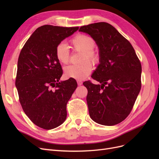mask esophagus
I'll return each mask as SVG.
<instances>
[{"mask_svg": "<svg viewBox=\"0 0 159 159\" xmlns=\"http://www.w3.org/2000/svg\"><path fill=\"white\" fill-rule=\"evenodd\" d=\"M77 83H78V85H81V84H82V81H80V80H78V81H77Z\"/></svg>", "mask_w": 159, "mask_h": 159, "instance_id": "1", "label": "esophagus"}]
</instances>
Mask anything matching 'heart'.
<instances>
[{
    "label": "heart",
    "mask_w": 159,
    "mask_h": 159,
    "mask_svg": "<svg viewBox=\"0 0 159 159\" xmlns=\"http://www.w3.org/2000/svg\"><path fill=\"white\" fill-rule=\"evenodd\" d=\"M71 44L75 51L81 52L80 61L82 63L78 65H69L64 68L65 75L68 78L82 80L90 74L92 71V65L88 60L94 64L99 63L100 56L98 52L93 49L95 42L93 38L85 34H79L71 40ZM56 59L61 64H66L70 60L69 48L66 43L60 42L56 48Z\"/></svg>",
    "instance_id": "b5f03b06"
}]
</instances>
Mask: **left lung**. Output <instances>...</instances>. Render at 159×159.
I'll return each mask as SVG.
<instances>
[{"instance_id":"1","label":"left lung","mask_w":159,"mask_h":159,"mask_svg":"<svg viewBox=\"0 0 159 159\" xmlns=\"http://www.w3.org/2000/svg\"><path fill=\"white\" fill-rule=\"evenodd\" d=\"M79 31L92 37L99 50L100 64L91 78L101 85L83 84L89 116L103 125H115L127 118L140 92L141 61L131 43L107 22L81 26Z\"/></svg>"}]
</instances>
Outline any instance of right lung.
<instances>
[{
    "label": "right lung",
    "instance_id": "add662e5",
    "mask_svg": "<svg viewBox=\"0 0 159 159\" xmlns=\"http://www.w3.org/2000/svg\"><path fill=\"white\" fill-rule=\"evenodd\" d=\"M78 28L42 26L19 55L15 81L19 101L31 121L44 129H54L65 121L67 103L78 87L74 79L59 81L63 71L56 48Z\"/></svg>",
    "mask_w": 159,
    "mask_h": 159
}]
</instances>
